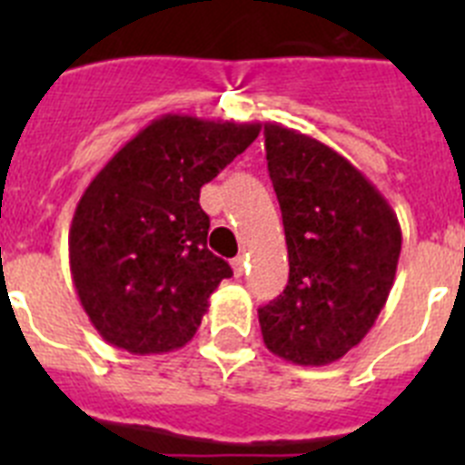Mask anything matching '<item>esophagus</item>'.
I'll list each match as a JSON object with an SVG mask.
<instances>
[{"instance_id":"esophagus-1","label":"esophagus","mask_w":465,"mask_h":465,"mask_svg":"<svg viewBox=\"0 0 465 465\" xmlns=\"http://www.w3.org/2000/svg\"><path fill=\"white\" fill-rule=\"evenodd\" d=\"M230 268H232V274H235V277H242V274H244V268H246L244 258L242 256L232 258V261H230Z\"/></svg>"}]
</instances>
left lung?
<instances>
[{"label": "left lung", "instance_id": "1", "mask_svg": "<svg viewBox=\"0 0 465 465\" xmlns=\"http://www.w3.org/2000/svg\"><path fill=\"white\" fill-rule=\"evenodd\" d=\"M265 151L289 246V283L258 310L262 342L295 365L335 363L386 305L401 223L371 179L319 139L265 123Z\"/></svg>", "mask_w": 465, "mask_h": 465}]
</instances>
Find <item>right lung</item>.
<instances>
[{"mask_svg": "<svg viewBox=\"0 0 465 465\" xmlns=\"http://www.w3.org/2000/svg\"><path fill=\"white\" fill-rule=\"evenodd\" d=\"M261 133V123L165 114L97 172L69 228V270L102 340L130 354L191 342L209 295L232 274L207 249L200 188Z\"/></svg>", "mask_w": 465, "mask_h": 465, "instance_id": "right-lung-1", "label": "right lung"}]
</instances>
